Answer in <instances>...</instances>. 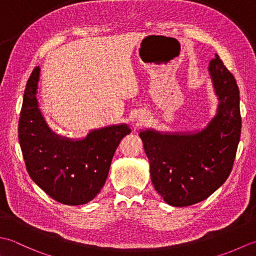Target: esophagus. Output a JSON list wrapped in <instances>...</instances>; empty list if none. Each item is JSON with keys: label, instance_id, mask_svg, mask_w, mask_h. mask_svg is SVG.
Here are the masks:
<instances>
[{"label": "esophagus", "instance_id": "1", "mask_svg": "<svg viewBox=\"0 0 256 256\" xmlns=\"http://www.w3.org/2000/svg\"><path fill=\"white\" fill-rule=\"evenodd\" d=\"M147 118L148 116L144 112H139L137 116H136V122H137V124H142L147 120Z\"/></svg>", "mask_w": 256, "mask_h": 256}]
</instances>
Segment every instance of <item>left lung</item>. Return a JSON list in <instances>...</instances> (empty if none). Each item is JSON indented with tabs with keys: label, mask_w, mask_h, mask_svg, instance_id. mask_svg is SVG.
I'll use <instances>...</instances> for the list:
<instances>
[{
	"label": "left lung",
	"mask_w": 256,
	"mask_h": 256,
	"mask_svg": "<svg viewBox=\"0 0 256 256\" xmlns=\"http://www.w3.org/2000/svg\"><path fill=\"white\" fill-rule=\"evenodd\" d=\"M208 72L218 97L216 114L204 127L186 132H139L150 164L156 191L172 206H188L206 200L232 170L241 136L240 92L218 54Z\"/></svg>",
	"instance_id": "left-lung-1"
}]
</instances>
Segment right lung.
<instances>
[{
	"label": "right lung",
	"instance_id": "obj_1",
	"mask_svg": "<svg viewBox=\"0 0 256 256\" xmlns=\"http://www.w3.org/2000/svg\"><path fill=\"white\" fill-rule=\"evenodd\" d=\"M40 75L38 66L26 84L18 122V142L26 169L52 199L67 206L85 204L105 184L114 151L130 134L129 124L92 129L77 139L56 134L40 109Z\"/></svg>",
	"mask_w": 256,
	"mask_h": 256
}]
</instances>
